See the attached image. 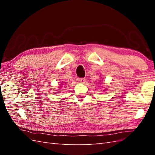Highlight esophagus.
<instances>
[{"instance_id":"1","label":"esophagus","mask_w":155,"mask_h":155,"mask_svg":"<svg viewBox=\"0 0 155 155\" xmlns=\"http://www.w3.org/2000/svg\"><path fill=\"white\" fill-rule=\"evenodd\" d=\"M78 81H79V83H84L85 81H86V80H85V78H78Z\"/></svg>"}]
</instances>
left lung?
<instances>
[{
    "label": "left lung",
    "mask_w": 155,
    "mask_h": 155,
    "mask_svg": "<svg viewBox=\"0 0 155 155\" xmlns=\"http://www.w3.org/2000/svg\"><path fill=\"white\" fill-rule=\"evenodd\" d=\"M106 90H107V89H106V88H105V89H104V90H103V91H105Z\"/></svg>",
    "instance_id": "obj_1"
}]
</instances>
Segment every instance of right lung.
Returning a JSON list of instances; mask_svg holds the SVG:
<instances>
[{"label":"right lung","mask_w":155,"mask_h":155,"mask_svg":"<svg viewBox=\"0 0 155 155\" xmlns=\"http://www.w3.org/2000/svg\"><path fill=\"white\" fill-rule=\"evenodd\" d=\"M64 83H65V82H62V83H61V84H60L61 86H62V85H63V84H64ZM61 88V87H60V88Z\"/></svg>","instance_id":"1"}]
</instances>
